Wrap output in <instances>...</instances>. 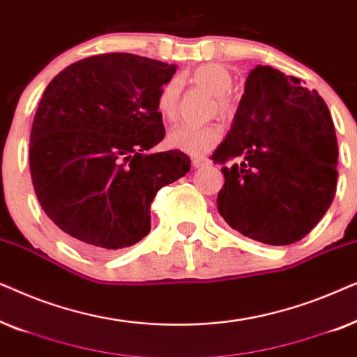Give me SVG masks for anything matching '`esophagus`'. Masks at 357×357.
<instances>
[{
	"instance_id": "esophagus-1",
	"label": "esophagus",
	"mask_w": 357,
	"mask_h": 357,
	"mask_svg": "<svg viewBox=\"0 0 357 357\" xmlns=\"http://www.w3.org/2000/svg\"><path fill=\"white\" fill-rule=\"evenodd\" d=\"M192 164H193V167L199 169V167H206V165L209 164V160L206 158H193Z\"/></svg>"
}]
</instances>
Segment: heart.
<instances>
[{"label":"heart","mask_w":357,"mask_h":357,"mask_svg":"<svg viewBox=\"0 0 357 357\" xmlns=\"http://www.w3.org/2000/svg\"><path fill=\"white\" fill-rule=\"evenodd\" d=\"M195 84L202 86L209 94L214 96V104L221 115H231L236 104L229 97L227 92L232 87V75L226 66L218 63H208V65L198 66L190 76ZM178 96H180V81L172 77L160 87L158 99H155V109L164 120H174L178 110ZM222 138V130L219 125H204V126H188L177 125L169 131L167 143L174 149L182 151L190 155H203L216 148Z\"/></svg>","instance_id":"heart-1"}]
</instances>
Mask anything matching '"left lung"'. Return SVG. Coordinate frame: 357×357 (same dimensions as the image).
<instances>
[{"label":"left lung","instance_id":"1","mask_svg":"<svg viewBox=\"0 0 357 357\" xmlns=\"http://www.w3.org/2000/svg\"><path fill=\"white\" fill-rule=\"evenodd\" d=\"M234 158L238 163L225 164ZM218 209L229 226L268 245H289L314 229L336 192L338 143L325 100L271 66L248 73L226 139Z\"/></svg>","mask_w":357,"mask_h":357}]
</instances>
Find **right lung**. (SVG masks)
<instances>
[{
  "label": "right lung",
  "instance_id": "right-lung-1",
  "mask_svg": "<svg viewBox=\"0 0 357 357\" xmlns=\"http://www.w3.org/2000/svg\"><path fill=\"white\" fill-rule=\"evenodd\" d=\"M175 65L102 53L53 77L37 107L29 167L37 199L73 245L92 255L131 247L151 231V203L190 170L164 139L155 99Z\"/></svg>",
  "mask_w": 357,
  "mask_h": 357
}]
</instances>
